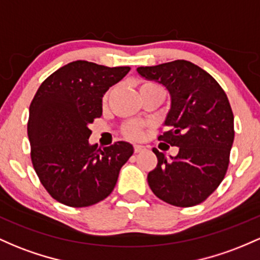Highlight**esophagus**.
Segmentation results:
<instances>
[{"label":"esophagus","mask_w":260,"mask_h":260,"mask_svg":"<svg viewBox=\"0 0 260 260\" xmlns=\"http://www.w3.org/2000/svg\"><path fill=\"white\" fill-rule=\"evenodd\" d=\"M145 150V147L144 145H141V144H135V152L136 153H141Z\"/></svg>","instance_id":"obj_1"}]
</instances>
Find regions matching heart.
<instances>
[{"instance_id": "1", "label": "heart", "mask_w": 260, "mask_h": 260, "mask_svg": "<svg viewBox=\"0 0 260 260\" xmlns=\"http://www.w3.org/2000/svg\"><path fill=\"white\" fill-rule=\"evenodd\" d=\"M147 88H161V87L159 86V85L153 84V82H143V84H141V86H139V90H147ZM108 93L105 95L104 98L105 101H106L108 98ZM142 128H143V124L139 123V122H129V123L124 125L123 132L124 135L129 137V138H138L142 133Z\"/></svg>"}]
</instances>
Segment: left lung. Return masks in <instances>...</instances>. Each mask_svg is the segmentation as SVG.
<instances>
[{
    "label": "left lung",
    "mask_w": 260,
    "mask_h": 260,
    "mask_svg": "<svg viewBox=\"0 0 260 260\" xmlns=\"http://www.w3.org/2000/svg\"><path fill=\"white\" fill-rule=\"evenodd\" d=\"M137 71L169 92L168 131L158 139L179 147L170 159L154 148L158 164L148 174V184L156 198L174 206L201 204L223 180L230 162L235 128L226 92L209 73L186 60Z\"/></svg>",
    "instance_id": "obj_1"
}]
</instances>
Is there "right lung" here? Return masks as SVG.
Segmentation results:
<instances>
[{
  "label": "right lung",
  "mask_w": 260,
  "mask_h": 260,
  "mask_svg": "<svg viewBox=\"0 0 260 260\" xmlns=\"http://www.w3.org/2000/svg\"><path fill=\"white\" fill-rule=\"evenodd\" d=\"M129 70L76 60L37 91L28 119L30 156L43 186L60 204L86 207L106 199L133 154V145L123 141L104 150L88 143V125L102 115V98Z\"/></svg>",
  "instance_id": "1"
}]
</instances>
